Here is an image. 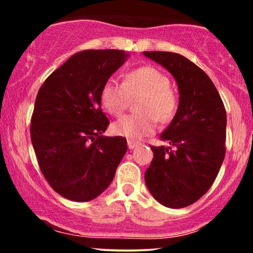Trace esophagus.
<instances>
[{
	"instance_id": "34e87169",
	"label": "esophagus",
	"mask_w": 253,
	"mask_h": 253,
	"mask_svg": "<svg viewBox=\"0 0 253 253\" xmlns=\"http://www.w3.org/2000/svg\"><path fill=\"white\" fill-rule=\"evenodd\" d=\"M127 145H128V149L129 150H133V149H135L136 146H138L139 143H138V141L129 139V140H127Z\"/></svg>"
}]
</instances>
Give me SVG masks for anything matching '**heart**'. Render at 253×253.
<instances>
[{
	"label": "heart",
	"instance_id": "1",
	"mask_svg": "<svg viewBox=\"0 0 253 253\" xmlns=\"http://www.w3.org/2000/svg\"><path fill=\"white\" fill-rule=\"evenodd\" d=\"M143 95L139 101L140 114H128L113 124L114 134L129 139H141L152 134L159 123H169L175 115L177 100L170 89V81L152 66H141L128 72L124 83L109 80L101 91V103L109 114L119 117L128 107L130 97Z\"/></svg>",
	"mask_w": 253,
	"mask_h": 253
}]
</instances>
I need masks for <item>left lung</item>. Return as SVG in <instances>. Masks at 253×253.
<instances>
[{
    "label": "left lung",
    "mask_w": 253,
    "mask_h": 253,
    "mask_svg": "<svg viewBox=\"0 0 253 253\" xmlns=\"http://www.w3.org/2000/svg\"><path fill=\"white\" fill-rule=\"evenodd\" d=\"M163 66L178 86V108L161 139L152 146L145 172L146 187L161 205L183 208L205 195L225 158L226 110L211 78L189 59L173 52H143Z\"/></svg>",
    "instance_id": "obj_1"
}]
</instances>
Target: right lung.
Here are the masks:
<instances>
[{"instance_id":"add662e5","label":"right lung","mask_w":253,"mask_h":253,"mask_svg":"<svg viewBox=\"0 0 253 253\" xmlns=\"http://www.w3.org/2000/svg\"><path fill=\"white\" fill-rule=\"evenodd\" d=\"M128 57L123 50L78 52L38 91L32 144L43 177L65 199L86 202L102 194L126 153V139L103 135L109 120L101 91Z\"/></svg>"}]
</instances>
